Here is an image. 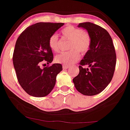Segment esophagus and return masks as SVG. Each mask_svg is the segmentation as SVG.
<instances>
[{
  "instance_id": "obj_1",
  "label": "esophagus",
  "mask_w": 130,
  "mask_h": 130,
  "mask_svg": "<svg viewBox=\"0 0 130 130\" xmlns=\"http://www.w3.org/2000/svg\"><path fill=\"white\" fill-rule=\"evenodd\" d=\"M70 66H68V65H63V69L66 70L68 69V68H70Z\"/></svg>"
}]
</instances>
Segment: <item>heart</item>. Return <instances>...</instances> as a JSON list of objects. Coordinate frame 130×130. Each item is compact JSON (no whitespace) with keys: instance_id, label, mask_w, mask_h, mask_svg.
<instances>
[{"instance_id":"1","label":"heart","mask_w":130,"mask_h":130,"mask_svg":"<svg viewBox=\"0 0 130 130\" xmlns=\"http://www.w3.org/2000/svg\"><path fill=\"white\" fill-rule=\"evenodd\" d=\"M62 37L70 39L68 48L71 49L56 56L55 60L59 63L65 65H72L80 57V52L82 54L88 52L91 45V38L87 31L73 26H68L61 31ZM48 45L54 52L59 50V37L56 34H53L48 39Z\"/></svg>"}]
</instances>
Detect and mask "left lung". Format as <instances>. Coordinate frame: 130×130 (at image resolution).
<instances>
[{"label":"left lung","mask_w":130,"mask_h":130,"mask_svg":"<svg viewBox=\"0 0 130 130\" xmlns=\"http://www.w3.org/2000/svg\"><path fill=\"white\" fill-rule=\"evenodd\" d=\"M91 38L88 53L79 63V73L73 79L79 93L85 96H94L101 93L113 77L116 63V54L111 37L105 29L91 22L79 23ZM90 67L85 69L84 66Z\"/></svg>","instance_id":"left-lung-1"}]
</instances>
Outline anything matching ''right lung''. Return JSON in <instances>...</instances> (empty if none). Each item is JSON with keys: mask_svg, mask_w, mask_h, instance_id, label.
<instances>
[{"mask_svg": "<svg viewBox=\"0 0 130 130\" xmlns=\"http://www.w3.org/2000/svg\"><path fill=\"white\" fill-rule=\"evenodd\" d=\"M63 23L39 22L28 26L20 34L14 50L12 61L18 82L30 96H47L55 86L56 76L62 70L60 63L49 66L53 60L48 39ZM46 61L43 69L40 65Z\"/></svg>", "mask_w": 130, "mask_h": 130, "instance_id": "1", "label": "right lung"}]
</instances>
